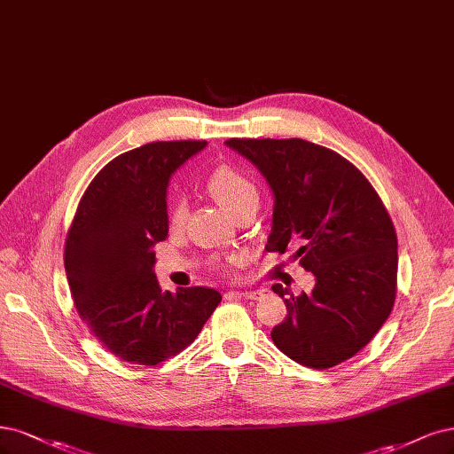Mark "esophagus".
Returning a JSON list of instances; mask_svg holds the SVG:
<instances>
[{
	"instance_id": "1",
	"label": "esophagus",
	"mask_w": 454,
	"mask_h": 454,
	"mask_svg": "<svg viewBox=\"0 0 454 454\" xmlns=\"http://www.w3.org/2000/svg\"><path fill=\"white\" fill-rule=\"evenodd\" d=\"M240 296H244V299H249V301H257L262 296L264 289H244V291H237Z\"/></svg>"
}]
</instances>
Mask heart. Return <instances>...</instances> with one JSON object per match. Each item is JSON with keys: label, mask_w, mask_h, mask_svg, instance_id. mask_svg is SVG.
Masks as SVG:
<instances>
[{"label": "heart", "mask_w": 454, "mask_h": 454, "mask_svg": "<svg viewBox=\"0 0 454 454\" xmlns=\"http://www.w3.org/2000/svg\"><path fill=\"white\" fill-rule=\"evenodd\" d=\"M208 190L231 215L237 214L249 199L257 197L254 182L229 165H220L212 170L208 176ZM182 210V205L176 202L173 207V220H180Z\"/></svg>", "instance_id": "1"}]
</instances>
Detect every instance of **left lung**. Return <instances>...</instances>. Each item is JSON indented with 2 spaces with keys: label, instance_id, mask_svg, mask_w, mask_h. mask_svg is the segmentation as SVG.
<instances>
[{
  "label": "left lung",
  "instance_id": "1",
  "mask_svg": "<svg viewBox=\"0 0 454 454\" xmlns=\"http://www.w3.org/2000/svg\"><path fill=\"white\" fill-rule=\"evenodd\" d=\"M274 195L267 252L286 254L316 276V287L284 301L287 317L272 328L276 348L302 366L348 361L378 334L396 296L398 240L366 176L340 153L302 138H229ZM274 293L289 294L279 284Z\"/></svg>",
  "mask_w": 454,
  "mask_h": 454
}]
</instances>
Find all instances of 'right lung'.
I'll use <instances>...</instances> for the list:
<instances>
[{"label":"right lung","mask_w":454,"mask_h":454,"mask_svg":"<svg viewBox=\"0 0 454 454\" xmlns=\"http://www.w3.org/2000/svg\"><path fill=\"white\" fill-rule=\"evenodd\" d=\"M207 140L150 143L105 165L84 192L66 240L78 316L121 361L155 366L199 336L222 302L208 287L161 291L153 246L167 239V187Z\"/></svg>","instance_id":"obj_1"}]
</instances>
